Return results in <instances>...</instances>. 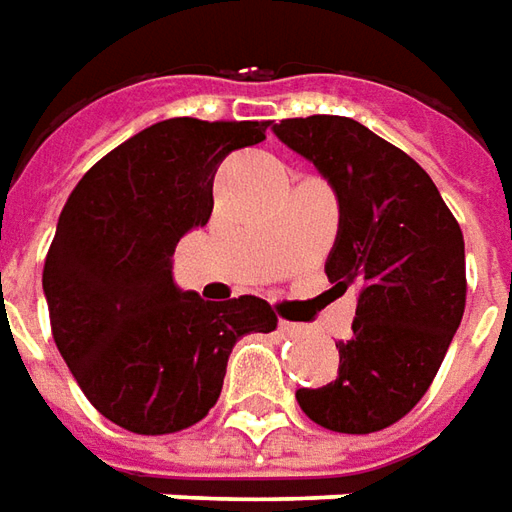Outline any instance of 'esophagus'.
Masks as SVG:
<instances>
[{
	"mask_svg": "<svg viewBox=\"0 0 512 512\" xmlns=\"http://www.w3.org/2000/svg\"><path fill=\"white\" fill-rule=\"evenodd\" d=\"M302 330L305 328H302L300 322H285V319L280 322V333H283V336H300Z\"/></svg>",
	"mask_w": 512,
	"mask_h": 512,
	"instance_id": "obj_1",
	"label": "esophagus"
}]
</instances>
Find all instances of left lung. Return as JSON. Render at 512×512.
I'll use <instances>...</instances> for the list:
<instances>
[{
    "instance_id": "left-lung-1",
    "label": "left lung",
    "mask_w": 512,
    "mask_h": 512,
    "mask_svg": "<svg viewBox=\"0 0 512 512\" xmlns=\"http://www.w3.org/2000/svg\"><path fill=\"white\" fill-rule=\"evenodd\" d=\"M314 162L339 198L325 274L358 285L353 336L328 387L297 389L314 423L370 434L415 409L440 370L465 311V241L429 173L350 117L314 114L274 125Z\"/></svg>"
}]
</instances>
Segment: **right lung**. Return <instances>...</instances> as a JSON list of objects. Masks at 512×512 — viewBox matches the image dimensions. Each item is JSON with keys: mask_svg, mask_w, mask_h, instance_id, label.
Returning a JSON list of instances; mask_svg holds the SVG:
<instances>
[{"mask_svg": "<svg viewBox=\"0 0 512 512\" xmlns=\"http://www.w3.org/2000/svg\"><path fill=\"white\" fill-rule=\"evenodd\" d=\"M266 128L162 120L103 156L66 198L41 277L52 339L97 412L134 434L207 417L235 342L277 328L266 300H201L170 271L179 238L210 221L224 156L263 142Z\"/></svg>", "mask_w": 512, "mask_h": 512, "instance_id": "add662e5", "label": "right lung"}]
</instances>
